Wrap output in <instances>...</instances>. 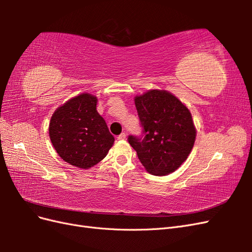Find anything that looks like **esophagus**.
Instances as JSON below:
<instances>
[{"mask_svg": "<svg viewBox=\"0 0 252 252\" xmlns=\"http://www.w3.org/2000/svg\"><path fill=\"white\" fill-rule=\"evenodd\" d=\"M119 140H125L126 139V133L125 132H122L119 136H118Z\"/></svg>", "mask_w": 252, "mask_h": 252, "instance_id": "obj_1", "label": "esophagus"}]
</instances>
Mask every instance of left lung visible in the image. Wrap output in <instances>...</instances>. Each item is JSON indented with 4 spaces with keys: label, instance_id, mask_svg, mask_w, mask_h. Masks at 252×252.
<instances>
[{
    "label": "left lung",
    "instance_id": "left-lung-1",
    "mask_svg": "<svg viewBox=\"0 0 252 252\" xmlns=\"http://www.w3.org/2000/svg\"><path fill=\"white\" fill-rule=\"evenodd\" d=\"M145 138L129 135L128 142L149 173L174 172L191 152L196 129L190 110L167 90L151 89L134 96Z\"/></svg>",
    "mask_w": 252,
    "mask_h": 252
}]
</instances>
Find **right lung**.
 Wrapping results in <instances>:
<instances>
[{"label": "right lung", "mask_w": 252, "mask_h": 252, "mask_svg": "<svg viewBox=\"0 0 252 252\" xmlns=\"http://www.w3.org/2000/svg\"><path fill=\"white\" fill-rule=\"evenodd\" d=\"M96 103L95 95L80 94L58 107L50 119L53 148L61 158L78 168L88 169L101 162L114 143Z\"/></svg>", "instance_id": "right-lung-1"}]
</instances>
